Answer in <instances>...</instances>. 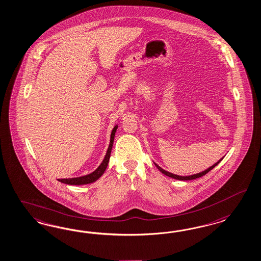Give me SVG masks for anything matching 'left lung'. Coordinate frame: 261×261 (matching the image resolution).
Listing matches in <instances>:
<instances>
[{
    "instance_id": "1",
    "label": "left lung",
    "mask_w": 261,
    "mask_h": 261,
    "mask_svg": "<svg viewBox=\"0 0 261 261\" xmlns=\"http://www.w3.org/2000/svg\"><path fill=\"white\" fill-rule=\"evenodd\" d=\"M222 160V159H221ZM221 160H219L218 162H216V164L213 165L212 167H210L208 169H207L206 171H202V172H199V173H197V174H193V175H189V176H180V175H176V174H173V173H171V172H169V171H165L163 170L162 168H160L158 165L155 164L157 168H158V170L161 171L162 173H164L165 175H167V176H169V177H171V178L177 179V180H193V179L198 178V177H201L203 175H205L206 173H208V171H211V170H213L215 167H216V165L218 164Z\"/></svg>"
}]
</instances>
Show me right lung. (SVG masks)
I'll return each instance as SVG.
<instances>
[{
	"mask_svg": "<svg viewBox=\"0 0 261 261\" xmlns=\"http://www.w3.org/2000/svg\"><path fill=\"white\" fill-rule=\"evenodd\" d=\"M117 129V126L113 127L112 129V134H111V143L109 146V149L107 151V154L105 156L103 162L101 165L97 168V170L91 172L90 174L85 175V176H81V177H75V178H68V179H58L60 182L65 183V184H68V185H84V184H90L94 181H96L97 179L99 178L106 171L109 161H110V157H111V152H112V144H113V140H114V135H115V132Z\"/></svg>",
	"mask_w": 261,
	"mask_h": 261,
	"instance_id": "1",
	"label": "right lung"
}]
</instances>
